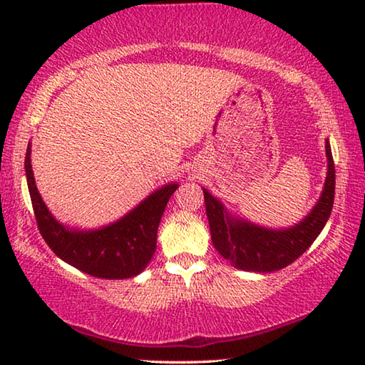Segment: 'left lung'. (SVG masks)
Segmentation results:
<instances>
[{
    "label": "left lung",
    "mask_w": 365,
    "mask_h": 365,
    "mask_svg": "<svg viewBox=\"0 0 365 365\" xmlns=\"http://www.w3.org/2000/svg\"><path fill=\"white\" fill-rule=\"evenodd\" d=\"M325 151L329 170L322 196L306 219L285 230H272L232 217L217 197L202 190L211 238L222 257L242 270L274 272L294 262L314 243L330 217L335 200V164L329 140H325Z\"/></svg>",
    "instance_id": "8db88e82"
}]
</instances>
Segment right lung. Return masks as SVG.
Segmentation results:
<instances>
[{
  "label": "right lung",
  "mask_w": 365,
  "mask_h": 365,
  "mask_svg": "<svg viewBox=\"0 0 365 365\" xmlns=\"http://www.w3.org/2000/svg\"><path fill=\"white\" fill-rule=\"evenodd\" d=\"M29 143L26 175L36 225L54 255L85 274L108 280L130 279L143 272L156 251L158 227L177 183H169L141 201L133 211L98 230H71L53 217L36 190Z\"/></svg>",
  "instance_id": "obj_1"
}]
</instances>
